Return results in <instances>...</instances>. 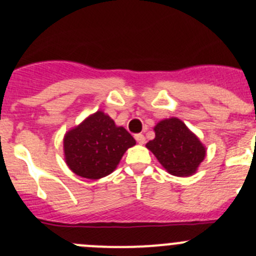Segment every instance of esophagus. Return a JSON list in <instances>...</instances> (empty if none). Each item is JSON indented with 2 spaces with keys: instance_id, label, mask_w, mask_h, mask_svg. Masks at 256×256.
<instances>
[{
  "instance_id": "34e87169",
  "label": "esophagus",
  "mask_w": 256,
  "mask_h": 256,
  "mask_svg": "<svg viewBox=\"0 0 256 256\" xmlns=\"http://www.w3.org/2000/svg\"><path fill=\"white\" fill-rule=\"evenodd\" d=\"M134 138H136V140L138 142L139 144H144L146 143V138H144V136L143 134H136V136H134Z\"/></svg>"
}]
</instances>
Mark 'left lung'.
I'll return each mask as SVG.
<instances>
[{
    "label": "left lung",
    "mask_w": 256,
    "mask_h": 256,
    "mask_svg": "<svg viewBox=\"0 0 256 256\" xmlns=\"http://www.w3.org/2000/svg\"><path fill=\"white\" fill-rule=\"evenodd\" d=\"M154 132L156 138L146 143V148L166 172L176 176L196 173L206 156V148L196 134L178 118L162 120L154 127Z\"/></svg>",
    "instance_id": "1"
}]
</instances>
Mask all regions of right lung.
I'll list each match as a JSON object with an SVG mask.
<instances>
[{
  "label": "right lung",
  "mask_w": 256,
  "mask_h": 256,
  "mask_svg": "<svg viewBox=\"0 0 256 256\" xmlns=\"http://www.w3.org/2000/svg\"><path fill=\"white\" fill-rule=\"evenodd\" d=\"M66 163L77 176L100 179L117 168L128 148L136 144L123 127L98 110L64 136Z\"/></svg>",
  "instance_id": "1"
}]
</instances>
